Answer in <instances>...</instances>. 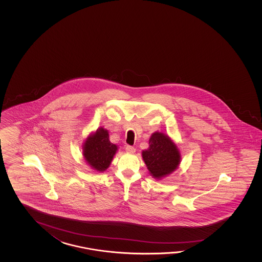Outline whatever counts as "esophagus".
Instances as JSON below:
<instances>
[{
  "instance_id": "esophagus-1",
  "label": "esophagus",
  "mask_w": 262,
  "mask_h": 262,
  "mask_svg": "<svg viewBox=\"0 0 262 262\" xmlns=\"http://www.w3.org/2000/svg\"><path fill=\"white\" fill-rule=\"evenodd\" d=\"M125 150L127 152H130V154H134L135 151H136V149L134 148L133 146H131V145H126L125 146Z\"/></svg>"
}]
</instances>
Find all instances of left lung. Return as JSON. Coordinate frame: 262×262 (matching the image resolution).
Masks as SVG:
<instances>
[{
    "label": "left lung",
    "instance_id": "8db88e82",
    "mask_svg": "<svg viewBox=\"0 0 262 262\" xmlns=\"http://www.w3.org/2000/svg\"><path fill=\"white\" fill-rule=\"evenodd\" d=\"M148 150L142 151V157L155 178L161 179L178 167L180 152L167 136L159 132L152 134Z\"/></svg>",
    "mask_w": 262,
    "mask_h": 262
}]
</instances>
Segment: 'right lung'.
<instances>
[{
  "instance_id": "obj_1",
  "label": "right lung",
  "mask_w": 262,
  "mask_h": 262,
  "mask_svg": "<svg viewBox=\"0 0 262 262\" xmlns=\"http://www.w3.org/2000/svg\"><path fill=\"white\" fill-rule=\"evenodd\" d=\"M117 146L108 139V133L105 129L97 130L86 139L83 146L85 160L98 171L106 170L116 154Z\"/></svg>"
}]
</instances>
